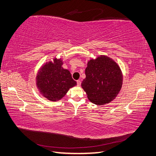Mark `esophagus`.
Returning a JSON list of instances; mask_svg holds the SVG:
<instances>
[{
  "instance_id": "1",
  "label": "esophagus",
  "mask_w": 156,
  "mask_h": 156,
  "mask_svg": "<svg viewBox=\"0 0 156 156\" xmlns=\"http://www.w3.org/2000/svg\"><path fill=\"white\" fill-rule=\"evenodd\" d=\"M77 86H78V87H79V86H81V82L80 80H77Z\"/></svg>"
}]
</instances>
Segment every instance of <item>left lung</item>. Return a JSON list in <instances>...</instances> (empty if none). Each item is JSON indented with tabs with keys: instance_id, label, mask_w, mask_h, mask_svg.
Instances as JSON below:
<instances>
[{
	"instance_id": "8db88e82",
	"label": "left lung",
	"mask_w": 156,
	"mask_h": 156,
	"mask_svg": "<svg viewBox=\"0 0 156 156\" xmlns=\"http://www.w3.org/2000/svg\"><path fill=\"white\" fill-rule=\"evenodd\" d=\"M85 69L86 77L81 87L87 98L95 105L107 104L116 98L123 84L122 71L116 62L101 55L91 58Z\"/></svg>"
}]
</instances>
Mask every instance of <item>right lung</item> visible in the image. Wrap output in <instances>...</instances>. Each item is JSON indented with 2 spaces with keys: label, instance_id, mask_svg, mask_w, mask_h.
<instances>
[{
  "label": "right lung",
  "instance_id": "1",
  "mask_svg": "<svg viewBox=\"0 0 156 156\" xmlns=\"http://www.w3.org/2000/svg\"><path fill=\"white\" fill-rule=\"evenodd\" d=\"M63 59L55 57L53 61L46 62L38 71L36 86L40 95L51 101L62 99L77 82L72 78L70 71L62 65Z\"/></svg>",
  "mask_w": 156,
  "mask_h": 156
}]
</instances>
